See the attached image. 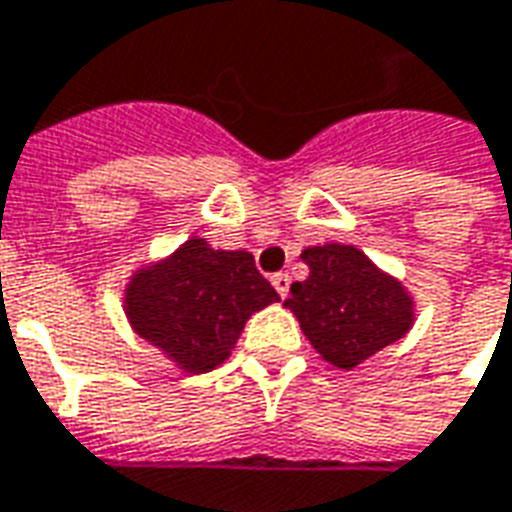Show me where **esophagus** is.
<instances>
[{"mask_svg":"<svg viewBox=\"0 0 512 512\" xmlns=\"http://www.w3.org/2000/svg\"><path fill=\"white\" fill-rule=\"evenodd\" d=\"M271 285H274V288H277V293H280L282 299H285V296H288V291H291V277H288V274H274V277H271Z\"/></svg>","mask_w":512,"mask_h":512,"instance_id":"34e87169","label":"esophagus"}]
</instances>
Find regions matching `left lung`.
<instances>
[{
    "instance_id": "8db88e82",
    "label": "left lung",
    "mask_w": 512,
    "mask_h": 512,
    "mask_svg": "<svg viewBox=\"0 0 512 512\" xmlns=\"http://www.w3.org/2000/svg\"><path fill=\"white\" fill-rule=\"evenodd\" d=\"M302 260L310 274L305 282H293L285 307L327 363L349 371L413 327V296L360 249L307 246Z\"/></svg>"
}]
</instances>
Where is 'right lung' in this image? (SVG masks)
Instances as JSON below:
<instances>
[{"label":"right lung","mask_w":512,"mask_h":512,"mask_svg":"<svg viewBox=\"0 0 512 512\" xmlns=\"http://www.w3.org/2000/svg\"><path fill=\"white\" fill-rule=\"evenodd\" d=\"M277 299L249 252L213 249L194 235L174 255L132 274L124 313L132 330L182 371L205 374L230 357L249 316Z\"/></svg>","instance_id":"add662e5"}]
</instances>
